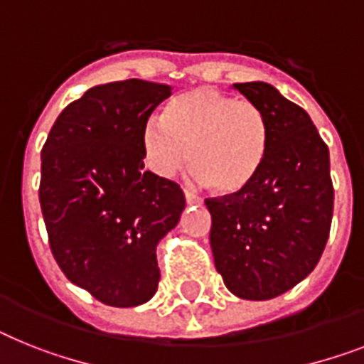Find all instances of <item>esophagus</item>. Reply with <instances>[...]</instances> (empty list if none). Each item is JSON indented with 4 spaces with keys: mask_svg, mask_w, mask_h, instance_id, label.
Masks as SVG:
<instances>
[{
    "mask_svg": "<svg viewBox=\"0 0 364 364\" xmlns=\"http://www.w3.org/2000/svg\"><path fill=\"white\" fill-rule=\"evenodd\" d=\"M184 195H186V200H188V204H200V203H203V199H200L199 195H195L191 189H184Z\"/></svg>",
    "mask_w": 364,
    "mask_h": 364,
    "instance_id": "esophagus-1",
    "label": "esophagus"
}]
</instances>
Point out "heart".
Instances as JSON below:
<instances>
[{"label": "heart", "mask_w": 364, "mask_h": 364, "mask_svg": "<svg viewBox=\"0 0 364 364\" xmlns=\"http://www.w3.org/2000/svg\"><path fill=\"white\" fill-rule=\"evenodd\" d=\"M269 143L264 111L212 87L180 92L143 130L146 164L171 178L188 161L193 175L223 195L240 193L262 169Z\"/></svg>", "instance_id": "b5f03b06"}]
</instances>
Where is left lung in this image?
<instances>
[{
  "instance_id": "1",
  "label": "left lung",
  "mask_w": 364,
  "mask_h": 364,
  "mask_svg": "<svg viewBox=\"0 0 364 364\" xmlns=\"http://www.w3.org/2000/svg\"><path fill=\"white\" fill-rule=\"evenodd\" d=\"M264 111L266 160L234 195L206 199L210 245L225 287L242 299H272L316 268L333 219L329 149L307 111L264 81L234 83Z\"/></svg>"
}]
</instances>
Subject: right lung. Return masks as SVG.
Here are the masks:
<instances>
[{
    "instance_id": "obj_1",
    "label": "right lung",
    "mask_w": 364,
    "mask_h": 364,
    "mask_svg": "<svg viewBox=\"0 0 364 364\" xmlns=\"http://www.w3.org/2000/svg\"><path fill=\"white\" fill-rule=\"evenodd\" d=\"M169 96V85L143 80L96 85L61 111L42 146L38 199L53 258L111 307L154 296L156 245L186 208L180 186L143 164V130Z\"/></svg>"
}]
</instances>
